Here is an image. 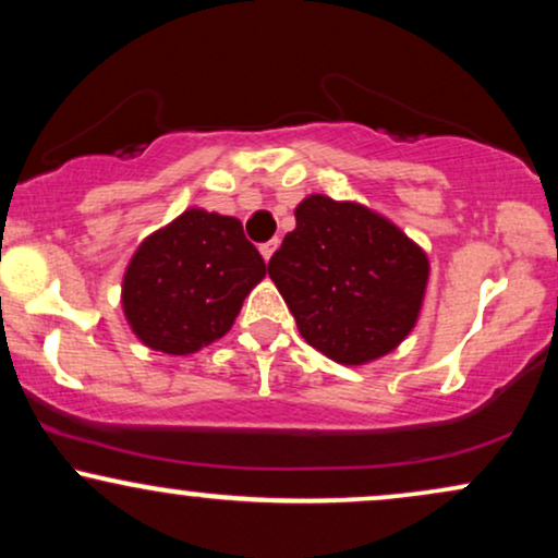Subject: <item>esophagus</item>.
<instances>
[{"label":"esophagus","instance_id":"1","mask_svg":"<svg viewBox=\"0 0 558 558\" xmlns=\"http://www.w3.org/2000/svg\"><path fill=\"white\" fill-rule=\"evenodd\" d=\"M278 239H272V241H267V243H262L259 246V252H262V259L265 262H270V257L275 254V248H278Z\"/></svg>","mask_w":558,"mask_h":558}]
</instances>
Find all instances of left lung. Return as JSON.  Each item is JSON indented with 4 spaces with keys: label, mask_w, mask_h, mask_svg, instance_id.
Segmentation results:
<instances>
[{
    "label": "left lung",
    "mask_w": 558,
    "mask_h": 558,
    "mask_svg": "<svg viewBox=\"0 0 558 558\" xmlns=\"http://www.w3.org/2000/svg\"><path fill=\"white\" fill-rule=\"evenodd\" d=\"M267 272L301 338L338 364H367L417 325L430 262L388 217L312 194Z\"/></svg>",
    "instance_id": "1"
}]
</instances>
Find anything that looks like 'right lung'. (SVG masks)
<instances>
[{"instance_id":"1","label":"right lung","mask_w":558,"mask_h":558,"mask_svg":"<svg viewBox=\"0 0 558 558\" xmlns=\"http://www.w3.org/2000/svg\"><path fill=\"white\" fill-rule=\"evenodd\" d=\"M267 275L241 220L191 207L141 241L123 278V312L149 349L196 354L233 328Z\"/></svg>"}]
</instances>
